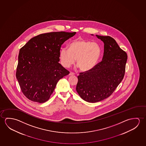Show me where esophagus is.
<instances>
[{"mask_svg":"<svg viewBox=\"0 0 146 146\" xmlns=\"http://www.w3.org/2000/svg\"><path fill=\"white\" fill-rule=\"evenodd\" d=\"M74 73H73V72H70V74H69V75H70V76H74Z\"/></svg>","mask_w":146,"mask_h":146,"instance_id":"obj_1","label":"esophagus"}]
</instances>
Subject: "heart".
Returning a JSON list of instances; mask_svg holds the SVG:
<instances>
[{"instance_id": "obj_1", "label": "heart", "mask_w": 146, "mask_h": 146, "mask_svg": "<svg viewBox=\"0 0 146 146\" xmlns=\"http://www.w3.org/2000/svg\"><path fill=\"white\" fill-rule=\"evenodd\" d=\"M100 55L101 49L97 43L80 39L70 43L68 50L61 49L59 59L61 64L68 68L76 59V64L81 71L88 72L97 64Z\"/></svg>"}]
</instances>
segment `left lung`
I'll list each match as a JSON object with an SVG mask.
<instances>
[{"label": "left lung", "instance_id": "8db88e82", "mask_svg": "<svg viewBox=\"0 0 146 146\" xmlns=\"http://www.w3.org/2000/svg\"><path fill=\"white\" fill-rule=\"evenodd\" d=\"M96 36L104 43L102 61L92 70L80 74L76 87L80 97L92 103L102 101L113 93L124 78L127 59V54L113 38Z\"/></svg>", "mask_w": 146, "mask_h": 146}]
</instances>
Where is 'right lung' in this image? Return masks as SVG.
Listing matches in <instances>:
<instances>
[{"label":"right lung","mask_w":146,"mask_h":146,"mask_svg":"<svg viewBox=\"0 0 146 146\" xmlns=\"http://www.w3.org/2000/svg\"><path fill=\"white\" fill-rule=\"evenodd\" d=\"M76 33H46L30 39L19 51L16 78L33 102L48 100L58 81L70 74L59 63L62 44Z\"/></svg>","instance_id":"1"}]
</instances>
